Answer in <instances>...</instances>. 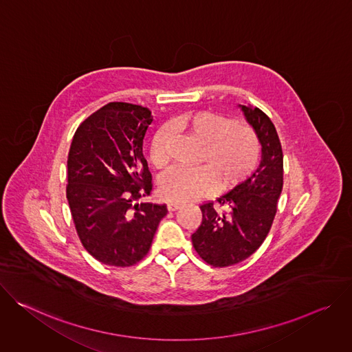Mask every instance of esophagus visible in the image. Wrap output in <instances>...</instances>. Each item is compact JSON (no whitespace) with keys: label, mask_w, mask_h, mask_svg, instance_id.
I'll list each match as a JSON object with an SVG mask.
<instances>
[{"label":"esophagus","mask_w":352,"mask_h":352,"mask_svg":"<svg viewBox=\"0 0 352 352\" xmlns=\"http://www.w3.org/2000/svg\"><path fill=\"white\" fill-rule=\"evenodd\" d=\"M181 206H182V204H178V202H170V204L167 205V209H168L170 212H175V210H178Z\"/></svg>","instance_id":"obj_1"}]
</instances>
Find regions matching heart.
<instances>
[{
	"label": "heart",
	"mask_w": 352,
	"mask_h": 352,
	"mask_svg": "<svg viewBox=\"0 0 352 352\" xmlns=\"http://www.w3.org/2000/svg\"><path fill=\"white\" fill-rule=\"evenodd\" d=\"M178 129L202 143L196 168H173L159 184L160 195L174 202H189L210 195L217 182L221 189H232L256 170L261 146L254 129L242 122H230L213 111H190L171 121ZM171 132L163 128L148 144V162L155 168L168 163Z\"/></svg>",
	"instance_id": "obj_1"
}]
</instances>
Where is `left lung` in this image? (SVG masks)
Returning a JSON list of instances; mask_svg holds the SVG:
<instances>
[{
    "label": "left lung",
    "mask_w": 352,
    "mask_h": 352,
    "mask_svg": "<svg viewBox=\"0 0 352 352\" xmlns=\"http://www.w3.org/2000/svg\"><path fill=\"white\" fill-rule=\"evenodd\" d=\"M239 107L262 144V160L246 181L216 202L200 205L202 224L192 234V243L214 267L236 265L256 252L272 228L283 190V148L272 120L258 107Z\"/></svg>",
    "instance_id": "left-lung-1"
}]
</instances>
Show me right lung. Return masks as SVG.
<instances>
[{
    "mask_svg": "<svg viewBox=\"0 0 352 352\" xmlns=\"http://www.w3.org/2000/svg\"><path fill=\"white\" fill-rule=\"evenodd\" d=\"M153 117L148 109L114 102L76 129L68 153L67 199L87 252L109 266L128 267L148 252L166 205L136 204L152 192L142 146Z\"/></svg>",
    "mask_w": 352,
    "mask_h": 352,
    "instance_id": "right-lung-1",
    "label": "right lung"
}]
</instances>
